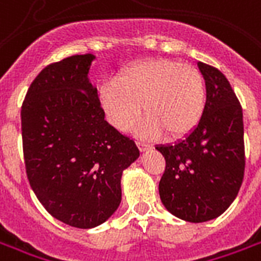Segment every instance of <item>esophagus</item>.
I'll return each mask as SVG.
<instances>
[{
	"instance_id": "1",
	"label": "esophagus",
	"mask_w": 261,
	"mask_h": 261,
	"mask_svg": "<svg viewBox=\"0 0 261 261\" xmlns=\"http://www.w3.org/2000/svg\"><path fill=\"white\" fill-rule=\"evenodd\" d=\"M138 145H139V148H141V150H142V152H146V150H149V149H150V146H149L148 144L142 142V141H138Z\"/></svg>"
}]
</instances>
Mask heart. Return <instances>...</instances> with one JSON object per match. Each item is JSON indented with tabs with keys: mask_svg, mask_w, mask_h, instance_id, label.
I'll list each match as a JSON object with an SVG mask.
<instances>
[{
	"mask_svg": "<svg viewBox=\"0 0 261 261\" xmlns=\"http://www.w3.org/2000/svg\"><path fill=\"white\" fill-rule=\"evenodd\" d=\"M99 101L108 120L119 130H128L142 112L139 134L170 138L193 130L201 120L206 104L202 73L190 64L153 59L135 63L119 73L116 82H107Z\"/></svg>",
	"mask_w": 261,
	"mask_h": 261,
	"instance_id": "1",
	"label": "heart"
}]
</instances>
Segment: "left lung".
I'll return each instance as SVG.
<instances>
[{
  "mask_svg": "<svg viewBox=\"0 0 261 261\" xmlns=\"http://www.w3.org/2000/svg\"><path fill=\"white\" fill-rule=\"evenodd\" d=\"M205 79L201 120L184 139L156 149L166 159L159 193L167 210L200 223L222 215L237 194L245 171L242 108L227 77L198 61Z\"/></svg>",
  "mask_w": 261,
  "mask_h": 261,
  "instance_id": "8db88e82",
  "label": "left lung"
}]
</instances>
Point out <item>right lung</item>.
I'll return each instance as SVG.
<instances>
[{
  "instance_id": "right-lung-1",
  "label": "right lung",
  "mask_w": 261,
  "mask_h": 261,
  "mask_svg": "<svg viewBox=\"0 0 261 261\" xmlns=\"http://www.w3.org/2000/svg\"><path fill=\"white\" fill-rule=\"evenodd\" d=\"M93 55L38 73L21 105L25 174L45 210L77 228L104 223L122 200L123 170L139 156L134 139L105 120L87 79Z\"/></svg>"
}]
</instances>
